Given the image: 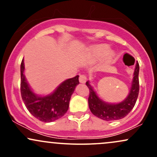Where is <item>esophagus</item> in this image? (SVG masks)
I'll return each mask as SVG.
<instances>
[{"mask_svg": "<svg viewBox=\"0 0 157 157\" xmlns=\"http://www.w3.org/2000/svg\"><path fill=\"white\" fill-rule=\"evenodd\" d=\"M79 80H80L81 83H85L86 80H87V77L85 75H80V77H79Z\"/></svg>", "mask_w": 157, "mask_h": 157, "instance_id": "obj_1", "label": "esophagus"}]
</instances>
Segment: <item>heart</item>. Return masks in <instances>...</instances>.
Listing matches in <instances>:
<instances>
[{"instance_id": "b5f03b06", "label": "heart", "mask_w": 157, "mask_h": 157, "mask_svg": "<svg viewBox=\"0 0 157 157\" xmlns=\"http://www.w3.org/2000/svg\"><path fill=\"white\" fill-rule=\"evenodd\" d=\"M109 46L105 44L95 45L89 50V57L93 59H99L103 57L104 61L106 63H109L112 60L114 54L112 51H109Z\"/></svg>"}]
</instances>
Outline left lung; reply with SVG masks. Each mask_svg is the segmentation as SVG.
<instances>
[{"instance_id":"1","label":"left lung","mask_w":157,"mask_h":157,"mask_svg":"<svg viewBox=\"0 0 157 157\" xmlns=\"http://www.w3.org/2000/svg\"><path fill=\"white\" fill-rule=\"evenodd\" d=\"M139 71H140V66L138 63H136L130 92L123 101L117 104L108 103L102 101L97 96L94 90L89 84V81H87L86 86L89 89V106L91 113L98 118L106 121L120 120L127 116L134 107L137 100L139 90H140Z\"/></svg>"}]
</instances>
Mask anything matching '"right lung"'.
Instances as JSON below:
<instances>
[{
  "mask_svg": "<svg viewBox=\"0 0 157 157\" xmlns=\"http://www.w3.org/2000/svg\"><path fill=\"white\" fill-rule=\"evenodd\" d=\"M24 69L23 59L21 64V92L28 111L35 118L44 122H53L62 117L68 111L71 94L79 84V75L63 81L53 93L38 96L29 86L23 74Z\"/></svg>",
  "mask_w": 157,
  "mask_h": 157,
  "instance_id": "right-lung-1",
  "label": "right lung"
}]
</instances>
